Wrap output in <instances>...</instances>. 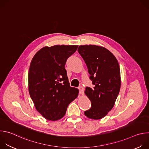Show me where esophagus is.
I'll return each mask as SVG.
<instances>
[{
  "instance_id": "34e87169",
  "label": "esophagus",
  "mask_w": 149,
  "mask_h": 149,
  "mask_svg": "<svg viewBox=\"0 0 149 149\" xmlns=\"http://www.w3.org/2000/svg\"><path fill=\"white\" fill-rule=\"evenodd\" d=\"M78 90H79V94H84V88L82 87H79L78 88Z\"/></svg>"
}]
</instances>
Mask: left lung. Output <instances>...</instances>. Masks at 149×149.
Segmentation results:
<instances>
[{"instance_id":"1","label":"left lung","mask_w":149,"mask_h":149,"mask_svg":"<svg viewBox=\"0 0 149 149\" xmlns=\"http://www.w3.org/2000/svg\"><path fill=\"white\" fill-rule=\"evenodd\" d=\"M78 51L86 62L93 88L87 87L85 94L91 102L84 112L88 118L99 120L113 109L121 86L120 70L114 55L105 48L81 45Z\"/></svg>"}]
</instances>
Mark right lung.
I'll use <instances>...</instances> for the list:
<instances>
[{
    "label": "right lung",
    "mask_w": 149,
    "mask_h": 149,
    "mask_svg": "<svg viewBox=\"0 0 149 149\" xmlns=\"http://www.w3.org/2000/svg\"><path fill=\"white\" fill-rule=\"evenodd\" d=\"M77 45H55L40 49L32 58L28 75L29 92L37 111L48 120L65 114L78 90L70 86L65 65Z\"/></svg>",
    "instance_id": "1"
}]
</instances>
